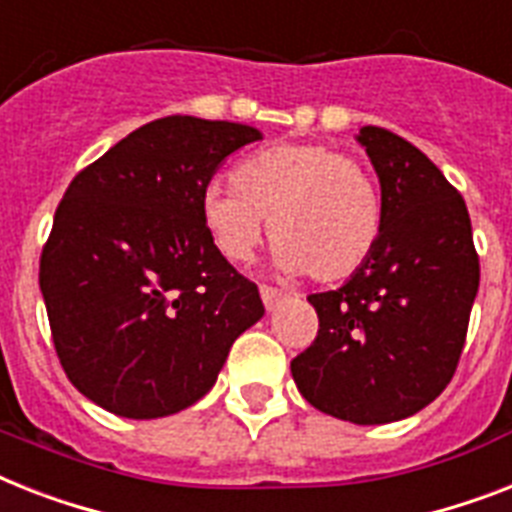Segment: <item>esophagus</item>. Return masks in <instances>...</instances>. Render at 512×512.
Listing matches in <instances>:
<instances>
[{
  "mask_svg": "<svg viewBox=\"0 0 512 512\" xmlns=\"http://www.w3.org/2000/svg\"><path fill=\"white\" fill-rule=\"evenodd\" d=\"M260 297H263V305L268 307V310H276V307L286 299V294L281 292V289H276V286L263 284L260 286Z\"/></svg>",
  "mask_w": 512,
  "mask_h": 512,
  "instance_id": "1",
  "label": "esophagus"
}]
</instances>
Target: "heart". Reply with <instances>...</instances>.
Here are the masks:
<instances>
[{"label":"heart","instance_id":"b5f03b06","mask_svg":"<svg viewBox=\"0 0 512 512\" xmlns=\"http://www.w3.org/2000/svg\"><path fill=\"white\" fill-rule=\"evenodd\" d=\"M199 213L220 255L249 260L265 234L286 270L339 281L363 268L384 234V197L363 162L321 141H292L244 157L231 186L210 184Z\"/></svg>","mask_w":512,"mask_h":512}]
</instances>
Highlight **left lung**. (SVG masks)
<instances>
[{
    "mask_svg": "<svg viewBox=\"0 0 512 512\" xmlns=\"http://www.w3.org/2000/svg\"><path fill=\"white\" fill-rule=\"evenodd\" d=\"M357 141L381 181L384 234L347 284L307 297L318 336L292 376L321 413L376 426L418 413L452 381L479 255L465 199L421 149L378 126Z\"/></svg>",
    "mask_w": 512,
    "mask_h": 512,
    "instance_id": "1",
    "label": "left lung"
}]
</instances>
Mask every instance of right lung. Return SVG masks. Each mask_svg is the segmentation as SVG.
Segmentation results:
<instances>
[{
	"instance_id": "1",
	"label": "right lung",
	"mask_w": 512,
	"mask_h": 512,
	"mask_svg": "<svg viewBox=\"0 0 512 512\" xmlns=\"http://www.w3.org/2000/svg\"><path fill=\"white\" fill-rule=\"evenodd\" d=\"M260 131L168 115L70 181L41 249L54 352L83 397L162 418L213 389L236 336L263 318L257 286L220 255L199 199Z\"/></svg>"
}]
</instances>
